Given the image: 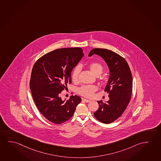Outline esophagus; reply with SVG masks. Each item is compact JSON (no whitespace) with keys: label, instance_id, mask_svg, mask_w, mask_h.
<instances>
[{"label":"esophagus","instance_id":"1","mask_svg":"<svg viewBox=\"0 0 161 161\" xmlns=\"http://www.w3.org/2000/svg\"><path fill=\"white\" fill-rule=\"evenodd\" d=\"M82 101H83L84 102H86V103H88V102H90L91 101L89 100H87V99H86V98H82Z\"/></svg>","mask_w":161,"mask_h":161}]
</instances>
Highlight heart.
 <instances>
[{
	"instance_id": "b5f03b06",
	"label": "heart",
	"mask_w": 161,
	"mask_h": 161,
	"mask_svg": "<svg viewBox=\"0 0 161 161\" xmlns=\"http://www.w3.org/2000/svg\"><path fill=\"white\" fill-rule=\"evenodd\" d=\"M88 68L92 73L96 76L100 75L103 72V66L101 64L97 62H93L90 63L88 65ZM80 71V68L79 66L75 67L73 70L72 73V79L73 81H77L78 80ZM96 90L97 87L95 86H84L78 89V92L80 95L84 97H92L93 93Z\"/></svg>"
}]
</instances>
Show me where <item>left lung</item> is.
Here are the masks:
<instances>
[{
    "label": "left lung",
    "mask_w": 161,
    "mask_h": 161,
    "mask_svg": "<svg viewBox=\"0 0 161 161\" xmlns=\"http://www.w3.org/2000/svg\"><path fill=\"white\" fill-rule=\"evenodd\" d=\"M96 54L105 60L110 70V77L105 88L109 100L98 101V109L94 112L96 119L104 124L114 122L121 116L130 102L133 88V78L130 68L124 58L114 51L95 48L88 56Z\"/></svg>",
    "instance_id": "1"
}]
</instances>
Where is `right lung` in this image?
<instances>
[{"label":"right lung","mask_w":161,"mask_h":161,"mask_svg":"<svg viewBox=\"0 0 161 161\" xmlns=\"http://www.w3.org/2000/svg\"><path fill=\"white\" fill-rule=\"evenodd\" d=\"M84 56L79 47L57 49L44 55L34 64L30 87L40 112L52 123L60 124L74 114L80 97L63 101L60 93L72 82L71 73Z\"/></svg>","instance_id":"obj_1"}]
</instances>
